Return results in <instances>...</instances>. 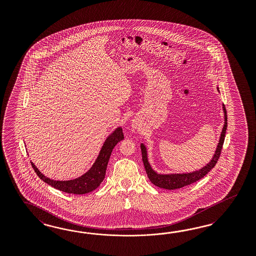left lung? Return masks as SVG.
Returning <instances> with one entry per match:
<instances>
[{
	"mask_svg": "<svg viewBox=\"0 0 256 256\" xmlns=\"http://www.w3.org/2000/svg\"><path fill=\"white\" fill-rule=\"evenodd\" d=\"M224 126L222 128V132L220 134V138L218 144L217 149L215 151V154L213 156L212 160H210V163H208L204 167H202L199 170H195L192 172L188 174H156L155 170H153L148 162V151L146 148L142 144H140V149H142V162L146 168V172L148 174V178L150 179L151 183H153L155 186L162 188H166V190H176L183 186L190 185L194 182L202 178L211 169H213L218 162L220 156L222 153V146L224 142L225 132L227 128V112L226 108L224 105Z\"/></svg>",
	"mask_w": 256,
	"mask_h": 256,
	"instance_id": "obj_1",
	"label": "left lung"
}]
</instances>
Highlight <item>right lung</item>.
I'll list each match as a JSON object with an SVG mask.
<instances>
[{"mask_svg": "<svg viewBox=\"0 0 256 256\" xmlns=\"http://www.w3.org/2000/svg\"><path fill=\"white\" fill-rule=\"evenodd\" d=\"M124 139V134L122 128H117L108 138L105 140L103 146L101 148L100 153L98 156L96 160L94 163L92 168L86 172L80 178L68 181H56L48 178L42 174L34 163L31 162L32 167L34 168L39 178L42 179L50 186H54L56 190H59L64 192L72 194H86L93 192L98 188L105 178L106 169L108 165V160L112 154V151L117 144Z\"/></svg>", "mask_w": 256, "mask_h": 256, "instance_id": "right-lung-1", "label": "right lung"}]
</instances>
